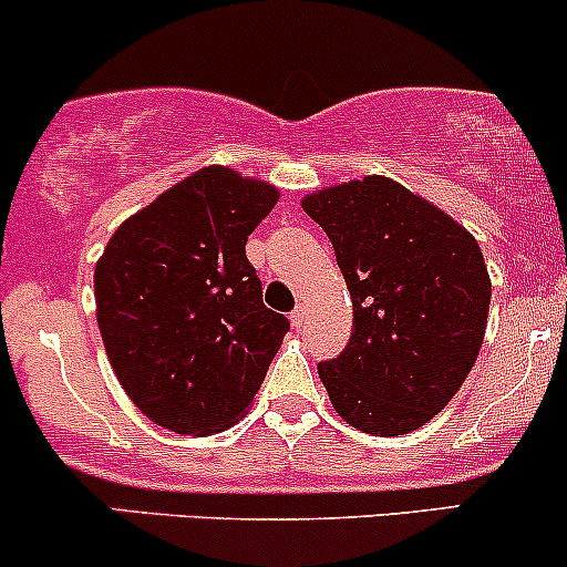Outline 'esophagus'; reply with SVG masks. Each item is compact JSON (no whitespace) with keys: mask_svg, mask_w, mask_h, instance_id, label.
<instances>
[{"mask_svg":"<svg viewBox=\"0 0 567 567\" xmlns=\"http://www.w3.org/2000/svg\"><path fill=\"white\" fill-rule=\"evenodd\" d=\"M290 322H293L296 331H301L303 322H307V307H303V303H298L293 312H290Z\"/></svg>","mask_w":567,"mask_h":567,"instance_id":"1","label":"esophagus"}]
</instances>
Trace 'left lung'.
I'll return each mask as SVG.
<instances>
[{
    "label": "left lung",
    "instance_id": "8db88e82",
    "mask_svg": "<svg viewBox=\"0 0 567 567\" xmlns=\"http://www.w3.org/2000/svg\"><path fill=\"white\" fill-rule=\"evenodd\" d=\"M331 239L352 296L344 352L317 363L341 420L403 435L433 420L468 371L487 328V266L450 215L388 177L303 198Z\"/></svg>",
    "mask_w": 567,
    "mask_h": 567
}]
</instances>
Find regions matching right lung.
Wrapping results in <instances>:
<instances>
[{"mask_svg":"<svg viewBox=\"0 0 567 567\" xmlns=\"http://www.w3.org/2000/svg\"><path fill=\"white\" fill-rule=\"evenodd\" d=\"M277 188L207 166L112 234L96 320L112 371L155 425L207 435L247 412L288 317L264 303L247 236Z\"/></svg>","mask_w":567,"mask_h":567,"instance_id":"obj_1","label":"right lung"}]
</instances>
